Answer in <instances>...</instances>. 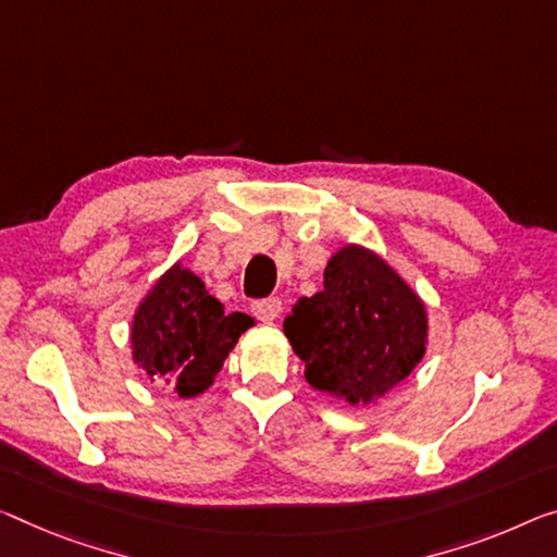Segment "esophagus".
I'll list each match as a JSON object with an SVG mask.
<instances>
[{
  "label": "esophagus",
  "instance_id": "34e87169",
  "mask_svg": "<svg viewBox=\"0 0 557 557\" xmlns=\"http://www.w3.org/2000/svg\"><path fill=\"white\" fill-rule=\"evenodd\" d=\"M253 315L263 323H273L281 315V311H284V306H281L278 298H263V301H253L251 306Z\"/></svg>",
  "mask_w": 557,
  "mask_h": 557
}]
</instances>
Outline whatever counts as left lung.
Segmentation results:
<instances>
[{"label":"left lung","mask_w":557,"mask_h":557,"mask_svg":"<svg viewBox=\"0 0 557 557\" xmlns=\"http://www.w3.org/2000/svg\"><path fill=\"white\" fill-rule=\"evenodd\" d=\"M284 333L306 363L308 386L368 406L423 361L428 311L383 256L344 244L329 259L319 294L290 308Z\"/></svg>","instance_id":"left-lung-1"}]
</instances>
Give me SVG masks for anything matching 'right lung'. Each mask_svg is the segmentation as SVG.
Here are the masks:
<instances>
[{
  "mask_svg": "<svg viewBox=\"0 0 557 557\" xmlns=\"http://www.w3.org/2000/svg\"><path fill=\"white\" fill-rule=\"evenodd\" d=\"M251 326V315L226 313L203 281L176 261L136 306L132 361L157 386L196 398L213 386L238 336Z\"/></svg>",
  "mask_w": 557,
  "mask_h": 557,
  "instance_id": "right-lung-1",
  "label": "right lung"
}]
</instances>
